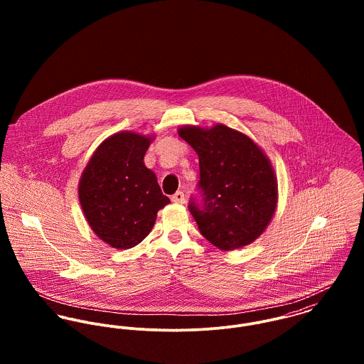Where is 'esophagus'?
I'll list each match as a JSON object with an SVG mask.
<instances>
[{"label":"esophagus","instance_id":"1","mask_svg":"<svg viewBox=\"0 0 364 364\" xmlns=\"http://www.w3.org/2000/svg\"><path fill=\"white\" fill-rule=\"evenodd\" d=\"M171 200H172L173 203L183 205V203H185V195H183V192H176V193L171 198Z\"/></svg>","mask_w":364,"mask_h":364}]
</instances>
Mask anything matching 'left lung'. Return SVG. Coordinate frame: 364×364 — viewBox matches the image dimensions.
<instances>
[{
  "label": "left lung",
  "mask_w": 364,
  "mask_h": 364,
  "mask_svg": "<svg viewBox=\"0 0 364 364\" xmlns=\"http://www.w3.org/2000/svg\"><path fill=\"white\" fill-rule=\"evenodd\" d=\"M178 134L199 156L203 205L192 200L189 210L202 235L221 251L254 242L277 206L270 159L247 134L221 123L182 126Z\"/></svg>",
  "instance_id": "1"
}]
</instances>
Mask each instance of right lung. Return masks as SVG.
<instances>
[{
    "instance_id": "right-lung-1",
    "label": "right lung",
    "mask_w": 364,
    "mask_h": 364,
    "mask_svg": "<svg viewBox=\"0 0 364 364\" xmlns=\"http://www.w3.org/2000/svg\"><path fill=\"white\" fill-rule=\"evenodd\" d=\"M154 136L120 132L104 140L78 183V199L91 230L107 245L129 250L153 230L162 195L156 173L144 164Z\"/></svg>"
}]
</instances>
